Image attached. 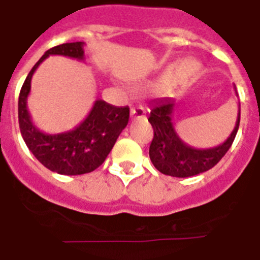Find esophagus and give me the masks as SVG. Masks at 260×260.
Masks as SVG:
<instances>
[{
    "mask_svg": "<svg viewBox=\"0 0 260 260\" xmlns=\"http://www.w3.org/2000/svg\"><path fill=\"white\" fill-rule=\"evenodd\" d=\"M144 114H146V109H144L142 105H138V107L132 108V112H130V116H132L133 119L144 117Z\"/></svg>",
    "mask_w": 260,
    "mask_h": 260,
    "instance_id": "esophagus-1",
    "label": "esophagus"
}]
</instances>
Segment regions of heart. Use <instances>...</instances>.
<instances>
[{
    "label": "heart",
    "instance_id": "obj_1",
    "mask_svg": "<svg viewBox=\"0 0 260 260\" xmlns=\"http://www.w3.org/2000/svg\"><path fill=\"white\" fill-rule=\"evenodd\" d=\"M180 73V77L183 80H189L195 78L199 73V66L192 61H186L183 62L182 65H172L169 68L165 69V71L160 75V78L157 79V84L160 86H165V84H169L171 82H173L176 79V77Z\"/></svg>",
    "mask_w": 260,
    "mask_h": 260
}]
</instances>
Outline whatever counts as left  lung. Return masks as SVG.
Returning a JSON list of instances; mask_svg holds the SVG:
<instances>
[{"label":"left lung","mask_w":260,"mask_h":260,"mask_svg":"<svg viewBox=\"0 0 260 260\" xmlns=\"http://www.w3.org/2000/svg\"><path fill=\"white\" fill-rule=\"evenodd\" d=\"M173 107V99H160L151 104L148 121L153 127V139L150 146V158L153 167L162 174L180 178L197 176L215 167L233 143L240 126L241 110H238L233 132L224 143L213 148L198 150L186 144L177 134L172 121Z\"/></svg>","instance_id":"obj_1"}]
</instances>
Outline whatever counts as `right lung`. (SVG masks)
<instances>
[{
  "label": "right lung",
  "instance_id": "add662e5",
  "mask_svg": "<svg viewBox=\"0 0 260 260\" xmlns=\"http://www.w3.org/2000/svg\"><path fill=\"white\" fill-rule=\"evenodd\" d=\"M83 41H77L47 50L27 75L18 102L20 134L28 150L49 171L65 176L89 173L100 167L127 125L130 116L128 107H114L104 100H96L86 119L70 132L45 134L34 125L27 109V98L36 69L47 57L54 54L83 61Z\"/></svg>",
  "mask_w": 260,
  "mask_h": 260
}]
</instances>
